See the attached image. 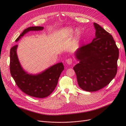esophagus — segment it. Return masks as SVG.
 Instances as JSON below:
<instances>
[{
  "label": "esophagus",
  "mask_w": 126,
  "mask_h": 126,
  "mask_svg": "<svg viewBox=\"0 0 126 126\" xmlns=\"http://www.w3.org/2000/svg\"><path fill=\"white\" fill-rule=\"evenodd\" d=\"M65 62H66V64H67L68 65H71V64H72V62H73L72 59H68L65 61Z\"/></svg>",
  "instance_id": "esophagus-1"
}]
</instances>
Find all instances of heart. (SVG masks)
Masks as SVG:
<instances>
[{"mask_svg":"<svg viewBox=\"0 0 126 126\" xmlns=\"http://www.w3.org/2000/svg\"><path fill=\"white\" fill-rule=\"evenodd\" d=\"M74 30L72 27H66L61 30L60 31L59 36L61 38H63V37H68L72 35L74 32ZM81 36V32L79 29H76L74 32V41L76 42L80 38ZM72 47L73 48L74 46H72Z\"/></svg>","mask_w":126,"mask_h":126,"instance_id":"heart-1","label":"heart"}]
</instances>
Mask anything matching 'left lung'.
<instances>
[{
  "label": "left lung",
  "instance_id": "8db88e82",
  "mask_svg": "<svg viewBox=\"0 0 126 126\" xmlns=\"http://www.w3.org/2000/svg\"><path fill=\"white\" fill-rule=\"evenodd\" d=\"M94 25L95 37L91 43L75 51L79 63L73 67L79 86L89 92L102 89L113 80L117 73L119 57L112 36L97 23Z\"/></svg>",
  "mask_w": 126,
  "mask_h": 126
}]
</instances>
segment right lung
<instances>
[{
    "label": "right lung",
    "mask_w": 126,
    "mask_h": 126,
    "mask_svg": "<svg viewBox=\"0 0 126 126\" xmlns=\"http://www.w3.org/2000/svg\"><path fill=\"white\" fill-rule=\"evenodd\" d=\"M43 26H32L25 29L16 40L17 42L30 31L44 30ZM18 45L11 48L10 52V73L18 87L30 96L44 98L52 93L58 84L61 74L64 70L62 62L58 63L37 74L28 73L23 68L17 55Z\"/></svg>",
    "instance_id": "1"
}]
</instances>
